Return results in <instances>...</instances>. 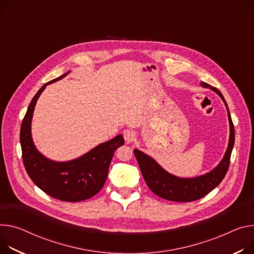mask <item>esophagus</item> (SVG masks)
<instances>
[{
    "label": "esophagus",
    "instance_id": "obj_1",
    "mask_svg": "<svg viewBox=\"0 0 254 254\" xmlns=\"http://www.w3.org/2000/svg\"><path fill=\"white\" fill-rule=\"evenodd\" d=\"M124 137H125V141L127 143V144H129V143H132L133 141H134V139H135V133H134V131H132V130H130V129H126V130H124Z\"/></svg>",
    "mask_w": 254,
    "mask_h": 254
}]
</instances>
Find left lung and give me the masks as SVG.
<instances>
[{
	"mask_svg": "<svg viewBox=\"0 0 254 254\" xmlns=\"http://www.w3.org/2000/svg\"><path fill=\"white\" fill-rule=\"evenodd\" d=\"M200 85L204 88H210L215 91L224 101L228 111V119L230 125L229 144L224 158L215 169H213L209 173L194 178H180L165 171L150 156L146 155L137 149L133 150V154L137 160V163H139L141 172L148 188L158 196L168 200L188 202L203 197L219 186L221 181L224 179L229 168L230 158H231V153L235 142L234 125L231 115H230L228 105L222 93L217 88L204 82H201Z\"/></svg>",
	"mask_w": 254,
	"mask_h": 254,
	"instance_id": "obj_1",
	"label": "left lung"
}]
</instances>
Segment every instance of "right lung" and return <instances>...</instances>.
Listing matches in <instances>:
<instances>
[{"mask_svg":"<svg viewBox=\"0 0 254 254\" xmlns=\"http://www.w3.org/2000/svg\"><path fill=\"white\" fill-rule=\"evenodd\" d=\"M63 76L44 84L31 100L20 128V144L23 164L36 186L54 198L64 201H81L94 196L103 188L114 151L125 145L119 134L102 143L85 155L66 162H56L45 158L35 148L31 137V121L34 107L47 85L57 82Z\"/></svg>","mask_w":254,"mask_h":254,"instance_id":"right-lung-1","label":"right lung"}]
</instances>
